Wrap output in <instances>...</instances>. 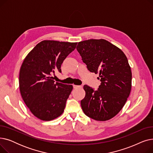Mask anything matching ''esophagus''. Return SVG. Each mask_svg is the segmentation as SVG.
<instances>
[{
  "label": "esophagus",
  "mask_w": 153,
  "mask_h": 153,
  "mask_svg": "<svg viewBox=\"0 0 153 153\" xmlns=\"http://www.w3.org/2000/svg\"><path fill=\"white\" fill-rule=\"evenodd\" d=\"M73 87L74 89H77V88H79V87H82L81 85H73Z\"/></svg>",
  "instance_id": "esophagus-1"
}]
</instances>
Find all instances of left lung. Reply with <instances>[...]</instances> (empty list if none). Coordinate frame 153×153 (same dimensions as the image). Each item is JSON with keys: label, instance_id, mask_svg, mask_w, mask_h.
Masks as SVG:
<instances>
[{"label": "left lung", "instance_id": "8db88e82", "mask_svg": "<svg viewBox=\"0 0 153 153\" xmlns=\"http://www.w3.org/2000/svg\"><path fill=\"white\" fill-rule=\"evenodd\" d=\"M76 49L90 72L99 73L97 91L85 85L81 101L84 113L97 121H106L122 110L131 89L132 74L124 53L105 39L79 42Z\"/></svg>", "mask_w": 153, "mask_h": 153}]
</instances>
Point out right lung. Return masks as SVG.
I'll list each match as a JSON object with an SVG mask.
<instances>
[{
  "label": "right lung",
  "instance_id": "add662e5",
  "mask_svg": "<svg viewBox=\"0 0 153 153\" xmlns=\"http://www.w3.org/2000/svg\"><path fill=\"white\" fill-rule=\"evenodd\" d=\"M77 43L44 40L24 59L20 70V91L26 105L38 118L50 121L63 113L73 87L55 83L51 75L56 71L61 72L63 61Z\"/></svg>",
  "mask_w": 153,
  "mask_h": 153
}]
</instances>
